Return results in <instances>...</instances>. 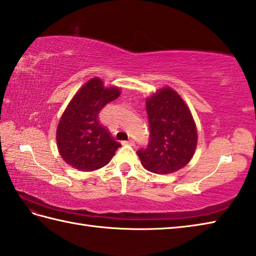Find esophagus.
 <instances>
[{
	"mask_svg": "<svg viewBox=\"0 0 256 256\" xmlns=\"http://www.w3.org/2000/svg\"><path fill=\"white\" fill-rule=\"evenodd\" d=\"M134 144V142L132 139H129V140H127V142H122V144H130V146H132Z\"/></svg>",
	"mask_w": 256,
	"mask_h": 256,
	"instance_id": "1",
	"label": "esophagus"
}]
</instances>
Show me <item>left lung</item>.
<instances>
[{
	"instance_id": "left-lung-1",
	"label": "left lung",
	"mask_w": 256,
	"mask_h": 256,
	"mask_svg": "<svg viewBox=\"0 0 256 256\" xmlns=\"http://www.w3.org/2000/svg\"><path fill=\"white\" fill-rule=\"evenodd\" d=\"M150 139L137 151L148 171L166 174L178 171L194 157L198 142L196 122L189 107L170 87L161 88L146 102Z\"/></svg>"
}]
</instances>
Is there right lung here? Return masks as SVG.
<instances>
[{
  "label": "right lung",
  "instance_id": "1",
  "mask_svg": "<svg viewBox=\"0 0 256 256\" xmlns=\"http://www.w3.org/2000/svg\"><path fill=\"white\" fill-rule=\"evenodd\" d=\"M119 95V88H107L99 78H92L72 97L56 130L57 148L67 164L94 171L112 160L122 144L99 122L98 114Z\"/></svg>",
  "mask_w": 256,
  "mask_h": 256
}]
</instances>
